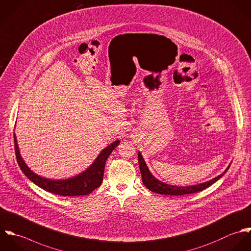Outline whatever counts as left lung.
I'll return each mask as SVG.
<instances>
[{"label": "left lung", "instance_id": "left-lung-1", "mask_svg": "<svg viewBox=\"0 0 251 251\" xmlns=\"http://www.w3.org/2000/svg\"><path fill=\"white\" fill-rule=\"evenodd\" d=\"M138 163H139V168H140L143 184L152 192H155V193H158L161 195H170V196H183V195H189V194H194V193L202 191V190L206 189L207 187H209L210 185H212L213 183H215L219 178H221L230 167H228V168L221 175L211 179L210 181H207V182H204L201 184H198L195 186L178 187V186L168 185V184H166V183L161 182L158 179H156L149 171L140 152L138 153Z\"/></svg>", "mask_w": 251, "mask_h": 251}]
</instances>
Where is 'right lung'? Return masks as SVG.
Here are the masks:
<instances>
[{"label": "right lung", "mask_w": 251, "mask_h": 251, "mask_svg": "<svg viewBox=\"0 0 251 251\" xmlns=\"http://www.w3.org/2000/svg\"><path fill=\"white\" fill-rule=\"evenodd\" d=\"M13 137H14V149H15L16 160H17L18 166L20 167L23 173L33 183H35L42 189L50 193L59 195V196H64V197L88 195L93 190L98 188L103 181L105 163L109 155L112 153V151L120 144V141L117 140L113 142L111 145H109L108 147H106L99 154V156L96 158V160L91 165V167H88L82 174L70 179H65V180H50L35 174L32 170H30L29 167L25 165L18 150L15 134H13Z\"/></svg>", "instance_id": "right-lung-1"}]
</instances>
